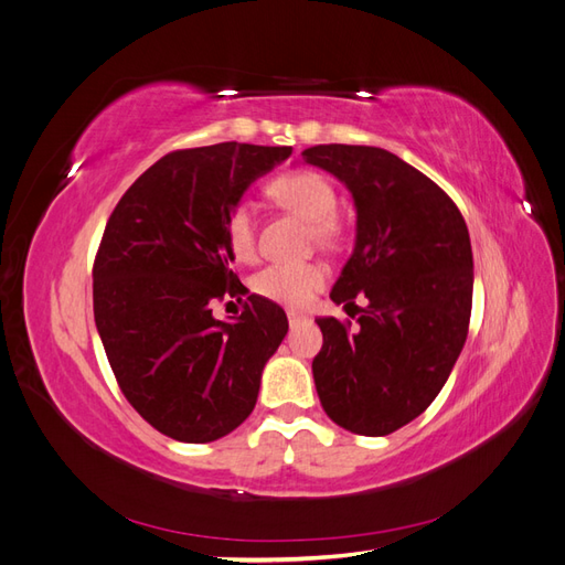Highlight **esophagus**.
I'll list each match as a JSON object with an SVG mask.
<instances>
[{"instance_id":"obj_1","label":"esophagus","mask_w":565,"mask_h":565,"mask_svg":"<svg viewBox=\"0 0 565 565\" xmlns=\"http://www.w3.org/2000/svg\"><path fill=\"white\" fill-rule=\"evenodd\" d=\"M287 321H290V326H299L301 321H307V316H301L299 311H287Z\"/></svg>"}]
</instances>
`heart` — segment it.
<instances>
[{"instance_id": "obj_1", "label": "heart", "mask_w": 565, "mask_h": 565, "mask_svg": "<svg viewBox=\"0 0 565 565\" xmlns=\"http://www.w3.org/2000/svg\"><path fill=\"white\" fill-rule=\"evenodd\" d=\"M268 194L285 209L309 220L313 237L319 242L335 239L333 215L338 211V196L321 174L316 172H290L268 184ZM225 239L230 252L246 260L254 256L256 232L254 215L246 203L232 205L225 215ZM326 282V268L319 264H270L258 270L252 280L254 292L264 299L278 301L285 307H305L307 301L321 290Z\"/></svg>"}]
</instances>
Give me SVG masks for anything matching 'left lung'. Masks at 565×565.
Wrapping results in <instances>:
<instances>
[{
    "mask_svg": "<svg viewBox=\"0 0 565 565\" xmlns=\"http://www.w3.org/2000/svg\"><path fill=\"white\" fill-rule=\"evenodd\" d=\"M305 162L348 186L354 249L330 299L355 307L360 326L319 319L313 356L326 415L362 436H388L434 403L462 352L472 311V244L458 205L391 150L328 143Z\"/></svg>",
    "mask_w": 565,
    "mask_h": 565,
    "instance_id": "left-lung-1",
    "label": "left lung"
}]
</instances>
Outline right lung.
<instances>
[{
	"instance_id": "add662e5",
	"label": "right lung",
	"mask_w": 565,
	"mask_h": 565,
	"mask_svg": "<svg viewBox=\"0 0 565 565\" xmlns=\"http://www.w3.org/2000/svg\"><path fill=\"white\" fill-rule=\"evenodd\" d=\"M290 146L174 150L136 179L107 220L93 266V313L121 393L164 436L211 444L256 405L287 316L249 295L217 321L213 301L249 290L230 264L225 215Z\"/></svg>"
}]
</instances>
